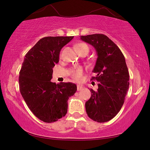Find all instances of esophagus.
I'll return each mask as SVG.
<instances>
[{
	"label": "esophagus",
	"instance_id": "obj_1",
	"mask_svg": "<svg viewBox=\"0 0 150 150\" xmlns=\"http://www.w3.org/2000/svg\"><path fill=\"white\" fill-rule=\"evenodd\" d=\"M83 87L82 86H80V85H77V91H80V90H81V89H83Z\"/></svg>",
	"mask_w": 150,
	"mask_h": 150
}]
</instances>
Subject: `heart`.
Returning <instances> with one entry per match:
<instances>
[{"label":"heart","mask_w":150,"mask_h":150,"mask_svg":"<svg viewBox=\"0 0 150 150\" xmlns=\"http://www.w3.org/2000/svg\"><path fill=\"white\" fill-rule=\"evenodd\" d=\"M76 49H77V52H79V54H81L83 53H86L88 54L89 50V46L87 45L86 43H79L76 44ZM82 74H83V69L81 68H77L75 69V70L73 71L72 72V77L73 79L75 80V81H79L81 79L82 77Z\"/></svg>","instance_id":"b5f03b06"}]
</instances>
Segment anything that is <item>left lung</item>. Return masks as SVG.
Masks as SVG:
<instances>
[{
    "mask_svg": "<svg viewBox=\"0 0 150 150\" xmlns=\"http://www.w3.org/2000/svg\"><path fill=\"white\" fill-rule=\"evenodd\" d=\"M81 40L94 47L98 58L93 72L98 89H90L91 97L86 102L88 117L105 122L117 115L124 104L129 86V74L125 59L119 48L104 34L81 35Z\"/></svg>",
    "mask_w": 150,
    "mask_h": 150,
    "instance_id": "left-lung-1",
    "label": "left lung"
}]
</instances>
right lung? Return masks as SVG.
Returning <instances> with one entry per match:
<instances>
[{"mask_svg": "<svg viewBox=\"0 0 150 150\" xmlns=\"http://www.w3.org/2000/svg\"><path fill=\"white\" fill-rule=\"evenodd\" d=\"M73 36L40 39L28 51L19 72V90L28 108L45 122L57 121L67 112L68 100L77 91L75 83L50 81L52 68L59 61L62 47Z\"/></svg>", "mask_w": 150, "mask_h": 150, "instance_id": "right-lung-1", "label": "right lung"}]
</instances>
